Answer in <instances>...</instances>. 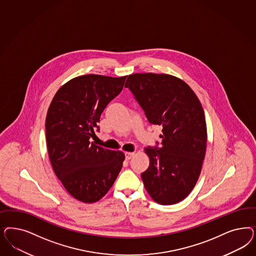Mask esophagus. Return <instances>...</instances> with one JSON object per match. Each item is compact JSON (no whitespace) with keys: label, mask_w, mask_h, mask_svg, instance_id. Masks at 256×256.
I'll return each mask as SVG.
<instances>
[{"label":"esophagus","mask_w":256,"mask_h":256,"mask_svg":"<svg viewBox=\"0 0 256 256\" xmlns=\"http://www.w3.org/2000/svg\"><path fill=\"white\" fill-rule=\"evenodd\" d=\"M134 156V152H125V158H126V160H130L132 156Z\"/></svg>","instance_id":"34e87169"}]
</instances>
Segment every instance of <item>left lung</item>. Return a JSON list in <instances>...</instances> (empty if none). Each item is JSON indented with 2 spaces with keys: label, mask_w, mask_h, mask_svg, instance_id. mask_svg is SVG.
I'll return each instance as SVG.
<instances>
[{
  "label": "left lung",
  "mask_w": 256,
  "mask_h": 256,
  "mask_svg": "<svg viewBox=\"0 0 256 256\" xmlns=\"http://www.w3.org/2000/svg\"><path fill=\"white\" fill-rule=\"evenodd\" d=\"M129 88L152 124L162 127L161 148H144L150 164L141 174L152 198L174 204L190 195L200 174L206 152V116L190 86L174 75L134 74Z\"/></svg>",
  "instance_id": "1"
}]
</instances>
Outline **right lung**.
<instances>
[{
  "mask_svg": "<svg viewBox=\"0 0 256 256\" xmlns=\"http://www.w3.org/2000/svg\"><path fill=\"white\" fill-rule=\"evenodd\" d=\"M127 76L81 75L64 84L48 108L46 141L58 179L74 198L96 202L110 190L125 156L90 142L100 116L124 88Z\"/></svg>",
  "mask_w": 256,
  "mask_h": 256,
  "instance_id": "add662e5",
  "label": "right lung"
}]
</instances>
